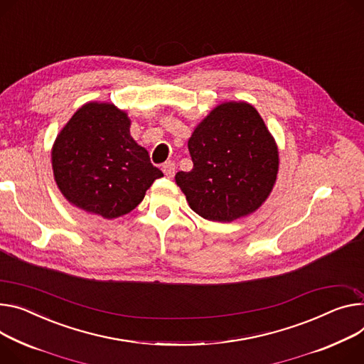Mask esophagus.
Instances as JSON below:
<instances>
[{
    "instance_id": "esophagus-1",
    "label": "esophagus",
    "mask_w": 364,
    "mask_h": 364,
    "mask_svg": "<svg viewBox=\"0 0 364 364\" xmlns=\"http://www.w3.org/2000/svg\"><path fill=\"white\" fill-rule=\"evenodd\" d=\"M161 171L167 178H173L175 176V171H176V166L173 161H166L161 166Z\"/></svg>"
}]
</instances>
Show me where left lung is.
<instances>
[{"mask_svg": "<svg viewBox=\"0 0 364 364\" xmlns=\"http://www.w3.org/2000/svg\"><path fill=\"white\" fill-rule=\"evenodd\" d=\"M193 167L175 179L191 208L211 221H233L254 213L269 195L278 151L254 106H217L188 141Z\"/></svg>", "mask_w": 364, "mask_h": 364, "instance_id": "8db88e82", "label": "left lung"}]
</instances>
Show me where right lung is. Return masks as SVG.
Here are the masks:
<instances>
[{
	"mask_svg": "<svg viewBox=\"0 0 364 364\" xmlns=\"http://www.w3.org/2000/svg\"><path fill=\"white\" fill-rule=\"evenodd\" d=\"M125 112L110 103L80 107L52 150L55 181L78 208L115 218L134 210L161 178L149 151L129 134Z\"/></svg>",
	"mask_w": 364,
	"mask_h": 364,
	"instance_id": "obj_1",
	"label": "right lung"
}]
</instances>
